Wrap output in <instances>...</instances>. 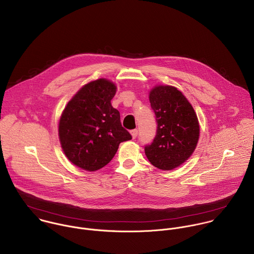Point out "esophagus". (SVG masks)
<instances>
[{
    "instance_id": "34e87169",
    "label": "esophagus",
    "mask_w": 254,
    "mask_h": 254,
    "mask_svg": "<svg viewBox=\"0 0 254 254\" xmlns=\"http://www.w3.org/2000/svg\"><path fill=\"white\" fill-rule=\"evenodd\" d=\"M131 135H132V138L135 139V138L137 137V135H138V130H137V129L131 130Z\"/></svg>"
}]
</instances>
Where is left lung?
Returning <instances> with one entry per match:
<instances>
[{
	"instance_id": "left-lung-1",
	"label": "left lung",
	"mask_w": 254,
	"mask_h": 254,
	"mask_svg": "<svg viewBox=\"0 0 254 254\" xmlns=\"http://www.w3.org/2000/svg\"><path fill=\"white\" fill-rule=\"evenodd\" d=\"M149 100L156 115L157 132L153 142L145 146V154L153 166L170 171L193 153L199 137L197 117L188 99L174 86H155Z\"/></svg>"
}]
</instances>
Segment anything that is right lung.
I'll return each mask as SVG.
<instances>
[{
	"mask_svg": "<svg viewBox=\"0 0 254 254\" xmlns=\"http://www.w3.org/2000/svg\"><path fill=\"white\" fill-rule=\"evenodd\" d=\"M116 86L100 78L81 87L65 106L59 125L62 148L75 166L94 172L115 156L119 144L132 139L111 105Z\"/></svg>",
	"mask_w": 254,
	"mask_h": 254,
	"instance_id": "right-lung-1",
	"label": "right lung"
}]
</instances>
